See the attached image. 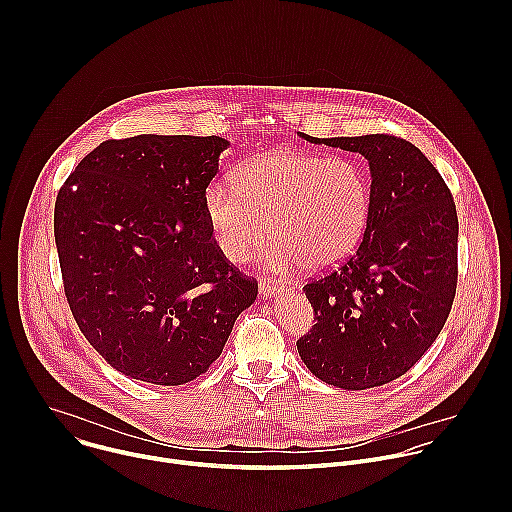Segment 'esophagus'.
Returning a JSON list of instances; mask_svg holds the SVG:
<instances>
[{
  "mask_svg": "<svg viewBox=\"0 0 512 512\" xmlns=\"http://www.w3.org/2000/svg\"><path fill=\"white\" fill-rule=\"evenodd\" d=\"M259 296H261V298L279 296V287H277L273 281H265V279H259Z\"/></svg>",
  "mask_w": 512,
  "mask_h": 512,
  "instance_id": "obj_1",
  "label": "esophagus"
}]
</instances>
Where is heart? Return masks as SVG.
<instances>
[{
	"mask_svg": "<svg viewBox=\"0 0 512 512\" xmlns=\"http://www.w3.org/2000/svg\"><path fill=\"white\" fill-rule=\"evenodd\" d=\"M214 243L231 263L247 261L269 237L265 265L306 271L344 263L371 216V182L350 158H324L279 148L247 160L233 188L214 182L204 192Z\"/></svg>",
	"mask_w": 512,
	"mask_h": 512,
	"instance_id": "obj_1",
	"label": "heart"
}]
</instances>
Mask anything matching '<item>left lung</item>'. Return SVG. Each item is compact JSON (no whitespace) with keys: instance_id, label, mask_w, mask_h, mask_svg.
Here are the masks:
<instances>
[{"instance_id":"8db88e82","label":"left lung","mask_w":512,"mask_h":512,"mask_svg":"<svg viewBox=\"0 0 512 512\" xmlns=\"http://www.w3.org/2000/svg\"><path fill=\"white\" fill-rule=\"evenodd\" d=\"M371 166V216L356 251L308 281L316 324L298 340L324 383L362 391L405 375L442 332L458 285V212L433 164L391 133L318 139Z\"/></svg>"}]
</instances>
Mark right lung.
Returning a JSON list of instances; mask_svg holds the SVG:
<instances>
[{
  "instance_id": "1",
  "label": "right lung",
  "mask_w": 512,
  "mask_h": 512,
  "mask_svg": "<svg viewBox=\"0 0 512 512\" xmlns=\"http://www.w3.org/2000/svg\"><path fill=\"white\" fill-rule=\"evenodd\" d=\"M227 145L216 135L107 139L58 190L66 302L91 346L131 379L178 387L204 375L257 298L204 210Z\"/></svg>"
}]
</instances>
